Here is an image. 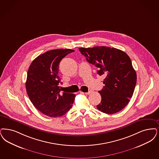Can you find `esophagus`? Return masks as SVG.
Returning a JSON list of instances; mask_svg holds the SVG:
<instances>
[{
  "label": "esophagus",
  "mask_w": 159,
  "mask_h": 159,
  "mask_svg": "<svg viewBox=\"0 0 159 159\" xmlns=\"http://www.w3.org/2000/svg\"><path fill=\"white\" fill-rule=\"evenodd\" d=\"M80 93H83V94H85V95H90V94L92 93V92H91V91H89L88 92H86V93H84V92H80Z\"/></svg>",
  "instance_id": "34e87169"
}]
</instances>
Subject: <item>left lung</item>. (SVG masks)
<instances>
[{"instance_id": "8db88e82", "label": "left lung", "mask_w": 159, "mask_h": 159, "mask_svg": "<svg viewBox=\"0 0 159 159\" xmlns=\"http://www.w3.org/2000/svg\"><path fill=\"white\" fill-rule=\"evenodd\" d=\"M79 50L89 63L98 68V74L105 77L103 82L105 86L99 91L102 100L96 107L107 114L120 112L129 102L137 82L130 58L125 52L109 47Z\"/></svg>"}]
</instances>
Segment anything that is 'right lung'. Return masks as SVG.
<instances>
[{
  "mask_svg": "<svg viewBox=\"0 0 159 159\" xmlns=\"http://www.w3.org/2000/svg\"><path fill=\"white\" fill-rule=\"evenodd\" d=\"M71 49H56L47 51L32 61L27 73L25 86L27 94L34 106L50 117L66 114L72 107L76 95L61 92L58 86V75L61 60Z\"/></svg>",
  "mask_w": 159,
  "mask_h": 159,
  "instance_id": "1",
  "label": "right lung"
}]
</instances>
